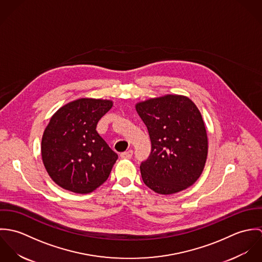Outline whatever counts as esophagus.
<instances>
[{
    "mask_svg": "<svg viewBox=\"0 0 262 262\" xmlns=\"http://www.w3.org/2000/svg\"><path fill=\"white\" fill-rule=\"evenodd\" d=\"M132 154H133V151H132V150H128V151H126V152L121 153L120 156H121V158H123V159H130V158L132 157Z\"/></svg>",
    "mask_w": 262,
    "mask_h": 262,
    "instance_id": "34e87169",
    "label": "esophagus"
}]
</instances>
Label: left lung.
Returning a JSON list of instances; mask_svg holds the SVG:
<instances>
[{"label": "left lung", "mask_w": 262, "mask_h": 262, "mask_svg": "<svg viewBox=\"0 0 262 262\" xmlns=\"http://www.w3.org/2000/svg\"><path fill=\"white\" fill-rule=\"evenodd\" d=\"M151 140L148 159L141 163L144 184L160 194L192 186L208 156V135L202 114L183 95L150 98L135 105Z\"/></svg>", "instance_id": "obj_1"}]
</instances>
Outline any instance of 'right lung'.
Returning a JSON list of instances; mask_svg holds the SVG:
<instances>
[{
	"label": "right lung",
	"mask_w": 262,
	"mask_h": 262,
	"mask_svg": "<svg viewBox=\"0 0 262 262\" xmlns=\"http://www.w3.org/2000/svg\"><path fill=\"white\" fill-rule=\"evenodd\" d=\"M112 107V100L80 98L52 115L42 135L41 156L58 187L83 194L108 180L118 155L96 128Z\"/></svg>",
	"instance_id": "add662e5"
}]
</instances>
